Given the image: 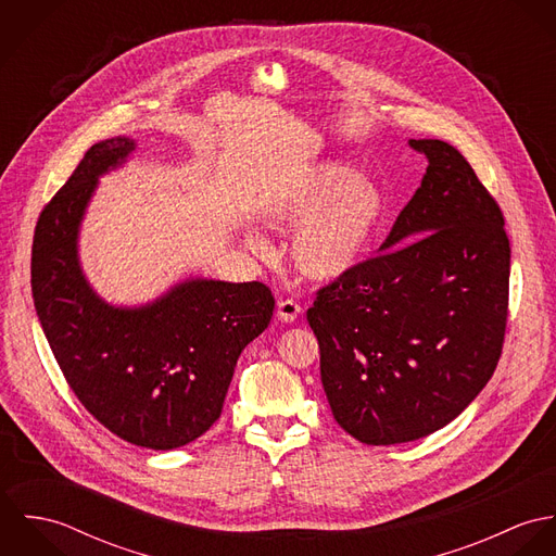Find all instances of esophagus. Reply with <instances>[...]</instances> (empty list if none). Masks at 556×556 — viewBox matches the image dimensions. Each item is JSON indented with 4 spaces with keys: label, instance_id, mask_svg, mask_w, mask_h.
<instances>
[{
    "label": "esophagus",
    "instance_id": "1",
    "mask_svg": "<svg viewBox=\"0 0 556 556\" xmlns=\"http://www.w3.org/2000/svg\"><path fill=\"white\" fill-rule=\"evenodd\" d=\"M276 313H278V318L282 323H293L295 318L302 315V306L295 300H280Z\"/></svg>",
    "mask_w": 556,
    "mask_h": 556
}]
</instances>
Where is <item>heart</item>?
Wrapping results in <instances>:
<instances>
[{
    "label": "heart",
    "mask_w": 556,
    "mask_h": 556,
    "mask_svg": "<svg viewBox=\"0 0 556 556\" xmlns=\"http://www.w3.org/2000/svg\"><path fill=\"white\" fill-rule=\"evenodd\" d=\"M386 214L381 186L349 164L327 162L308 177L271 197L261 223L276 233L298 231L291 258L298 271L315 282L349 274L366 254ZM245 245L265 254L263 239L248 233Z\"/></svg>",
    "instance_id": "1"
}]
</instances>
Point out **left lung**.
Here are the masks:
<instances>
[{"mask_svg": "<svg viewBox=\"0 0 556 556\" xmlns=\"http://www.w3.org/2000/svg\"><path fill=\"white\" fill-rule=\"evenodd\" d=\"M428 159L379 254L317 293L308 323L333 419L366 445L406 443L456 419L503 349L509 239L467 159L408 139Z\"/></svg>", "mask_w": 556, "mask_h": 556, "instance_id": "obj_1", "label": "left lung"}]
</instances>
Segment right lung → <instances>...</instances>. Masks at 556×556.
I'll use <instances>...</instances> for the list:
<instances>
[{
  "label": "right lung",
  "instance_id": "right-lung-1",
  "mask_svg": "<svg viewBox=\"0 0 556 556\" xmlns=\"http://www.w3.org/2000/svg\"><path fill=\"white\" fill-rule=\"evenodd\" d=\"M128 137L87 150L42 210L31 245V293L51 351L80 404L119 439L175 450L220 417L245 344L265 331L263 282L188 278L143 306H113L87 282L79 233L98 179L122 166Z\"/></svg>",
  "mask_w": 556,
  "mask_h": 556
}]
</instances>
